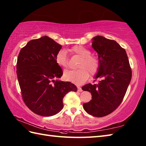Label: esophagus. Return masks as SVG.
Here are the masks:
<instances>
[{
    "instance_id": "obj_1",
    "label": "esophagus",
    "mask_w": 146,
    "mask_h": 146,
    "mask_svg": "<svg viewBox=\"0 0 146 146\" xmlns=\"http://www.w3.org/2000/svg\"><path fill=\"white\" fill-rule=\"evenodd\" d=\"M77 90H78V92H82V89L81 87H80V86H77Z\"/></svg>"
}]
</instances>
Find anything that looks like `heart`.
Returning a JSON list of instances; mask_svg holds the SVG:
<instances>
[{
  "instance_id": "b5f03b06",
  "label": "heart",
  "mask_w": 146,
  "mask_h": 146,
  "mask_svg": "<svg viewBox=\"0 0 146 146\" xmlns=\"http://www.w3.org/2000/svg\"><path fill=\"white\" fill-rule=\"evenodd\" d=\"M71 53L81 58L78 64V70H68L64 73V78L67 81L80 85L84 83L91 75H95L100 68V60L97 56L91 54V51L81 45L74 46L70 49ZM56 62L61 68L68 66L66 52L60 50L56 56Z\"/></svg>"
}]
</instances>
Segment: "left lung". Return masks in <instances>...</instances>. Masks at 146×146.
Segmentation results:
<instances>
[{
  "mask_svg": "<svg viewBox=\"0 0 146 146\" xmlns=\"http://www.w3.org/2000/svg\"><path fill=\"white\" fill-rule=\"evenodd\" d=\"M93 40L92 47L100 60L95 78L102 80L97 84L82 86L83 90L92 94V100L83 106L90 115L102 117L113 112L122 103L131 80L132 70L125 49L115 41L100 36Z\"/></svg>",
  "mask_w": 146,
  "mask_h": 146,
  "instance_id": "obj_1",
  "label": "left lung"
}]
</instances>
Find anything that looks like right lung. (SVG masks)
<instances>
[{
  "mask_svg": "<svg viewBox=\"0 0 146 146\" xmlns=\"http://www.w3.org/2000/svg\"><path fill=\"white\" fill-rule=\"evenodd\" d=\"M61 45L48 36L33 39L21 49L17 61V75L22 98L34 113L48 117L63 107V99L68 92H76L70 82L55 79L63 75L56 62Z\"/></svg>",
  "mask_w": 146,
  "mask_h": 146,
  "instance_id": "obj_1",
  "label": "right lung"
}]
</instances>
